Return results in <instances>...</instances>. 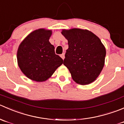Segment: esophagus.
Returning a JSON list of instances; mask_svg holds the SVG:
<instances>
[{
  "mask_svg": "<svg viewBox=\"0 0 124 124\" xmlns=\"http://www.w3.org/2000/svg\"><path fill=\"white\" fill-rule=\"evenodd\" d=\"M60 57H62V60L64 59V57H64V54H61V55H60Z\"/></svg>",
  "mask_w": 124,
  "mask_h": 124,
  "instance_id": "esophagus-1",
  "label": "esophagus"
}]
</instances>
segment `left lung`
<instances>
[{
  "label": "left lung",
  "instance_id": "8db88e82",
  "mask_svg": "<svg viewBox=\"0 0 124 124\" xmlns=\"http://www.w3.org/2000/svg\"><path fill=\"white\" fill-rule=\"evenodd\" d=\"M62 34L69 45L63 64L72 79L81 85L93 82L103 69L106 55L100 39L87 29H62Z\"/></svg>",
  "mask_w": 124,
  "mask_h": 124
}]
</instances>
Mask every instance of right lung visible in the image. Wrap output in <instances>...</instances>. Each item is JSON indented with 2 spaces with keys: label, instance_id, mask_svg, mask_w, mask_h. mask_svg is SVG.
Here are the masks:
<instances>
[{
  "label": "right lung",
  "instance_id": "1",
  "mask_svg": "<svg viewBox=\"0 0 124 124\" xmlns=\"http://www.w3.org/2000/svg\"><path fill=\"white\" fill-rule=\"evenodd\" d=\"M52 31L39 29L32 32L19 45L17 54L18 65L29 79L37 82L47 80L63 60L55 53L49 40Z\"/></svg>",
  "mask_w": 124,
  "mask_h": 124
}]
</instances>
